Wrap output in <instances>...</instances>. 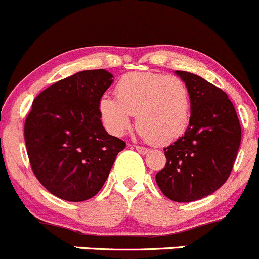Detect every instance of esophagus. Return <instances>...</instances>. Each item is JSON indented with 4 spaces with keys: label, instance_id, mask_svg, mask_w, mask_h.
Segmentation results:
<instances>
[{
    "label": "esophagus",
    "instance_id": "obj_1",
    "mask_svg": "<svg viewBox=\"0 0 259 259\" xmlns=\"http://www.w3.org/2000/svg\"><path fill=\"white\" fill-rule=\"evenodd\" d=\"M135 149H137V151L139 152L141 154H146L149 152L148 148H146V147H141V146H135Z\"/></svg>",
    "mask_w": 259,
    "mask_h": 259
}]
</instances>
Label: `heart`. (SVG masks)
<instances>
[{"label": "heart", "mask_w": 259, "mask_h": 259, "mask_svg": "<svg viewBox=\"0 0 259 259\" xmlns=\"http://www.w3.org/2000/svg\"><path fill=\"white\" fill-rule=\"evenodd\" d=\"M116 98L103 96L98 113L113 135L125 134L137 116V129L153 144L184 135L190 121V92L183 79L158 72H129L117 81Z\"/></svg>", "instance_id": "heart-1"}]
</instances>
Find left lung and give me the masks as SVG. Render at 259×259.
Returning <instances> with one entry per match:
<instances>
[{
  "instance_id": "1",
  "label": "left lung",
  "mask_w": 259,
  "mask_h": 259,
  "mask_svg": "<svg viewBox=\"0 0 259 259\" xmlns=\"http://www.w3.org/2000/svg\"><path fill=\"white\" fill-rule=\"evenodd\" d=\"M190 92L187 132L163 148L166 165L156 174L161 192L174 202H193L228 180L238 156L241 126L228 94L198 75L176 71Z\"/></svg>"
}]
</instances>
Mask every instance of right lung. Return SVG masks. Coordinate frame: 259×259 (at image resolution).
<instances>
[{"instance_id":"right-lung-1","label":"right lung","mask_w":259,"mask_h":259,"mask_svg":"<svg viewBox=\"0 0 259 259\" xmlns=\"http://www.w3.org/2000/svg\"><path fill=\"white\" fill-rule=\"evenodd\" d=\"M112 83L106 70H85L52 84L33 101L24 125L30 167L53 195L83 202L100 192L126 143L107 134L98 102Z\"/></svg>"}]
</instances>
